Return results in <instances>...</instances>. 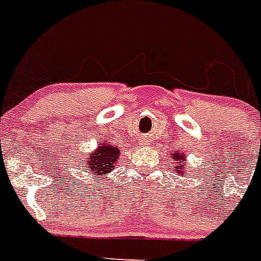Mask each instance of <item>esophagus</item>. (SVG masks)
I'll return each instance as SVG.
<instances>
[{
	"instance_id": "esophagus-1",
	"label": "esophagus",
	"mask_w": 261,
	"mask_h": 261,
	"mask_svg": "<svg viewBox=\"0 0 261 261\" xmlns=\"http://www.w3.org/2000/svg\"><path fill=\"white\" fill-rule=\"evenodd\" d=\"M141 145H149V143H147V139H145V138H143V139L141 141Z\"/></svg>"
}]
</instances>
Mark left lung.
I'll list each match as a JSON object with an SVG mask.
<instances>
[{
    "instance_id": "1",
    "label": "left lung",
    "mask_w": 261,
    "mask_h": 261,
    "mask_svg": "<svg viewBox=\"0 0 261 261\" xmlns=\"http://www.w3.org/2000/svg\"><path fill=\"white\" fill-rule=\"evenodd\" d=\"M173 158H175V161H178L179 165H181V166L175 167V170L177 168L179 169V170L177 171V173H184V174H186L185 169H182V167H184V155H179V154H177V152H175V155L173 156Z\"/></svg>"
}]
</instances>
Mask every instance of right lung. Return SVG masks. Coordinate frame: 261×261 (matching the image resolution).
I'll return each instance as SVG.
<instances>
[{
	"label": "right lung",
	"mask_w": 261,
	"mask_h": 261,
	"mask_svg": "<svg viewBox=\"0 0 261 261\" xmlns=\"http://www.w3.org/2000/svg\"><path fill=\"white\" fill-rule=\"evenodd\" d=\"M119 158V149L114 145H99L97 150L91 152L87 156L86 167L88 173L96 175L99 179L101 175L107 174L116 166V161Z\"/></svg>",
	"instance_id": "add662e5"
}]
</instances>
